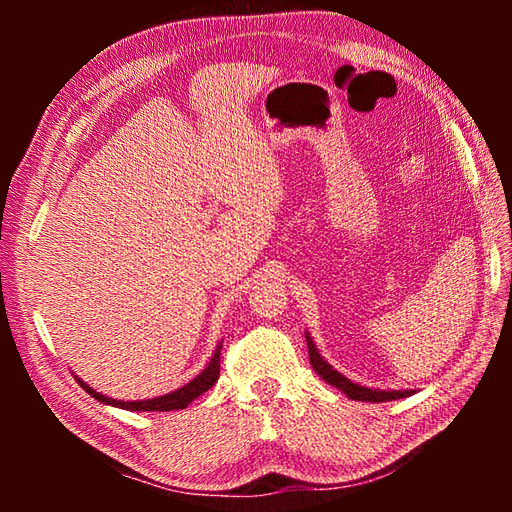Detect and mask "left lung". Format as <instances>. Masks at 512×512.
<instances>
[{
  "instance_id": "1",
  "label": "left lung",
  "mask_w": 512,
  "mask_h": 512,
  "mask_svg": "<svg viewBox=\"0 0 512 512\" xmlns=\"http://www.w3.org/2000/svg\"><path fill=\"white\" fill-rule=\"evenodd\" d=\"M306 343H308V354H310V365L314 372H317L325 383L341 389L347 398L352 400H361V402H385V400H398V398H407L411 394H416V391L411 389H374V387H365V385H358L354 380H350L347 376H343L341 372H336V369L325 361V358L319 354L317 345H314L310 332H306Z\"/></svg>"
}]
</instances>
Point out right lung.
I'll use <instances>...</instances> for the list:
<instances>
[{
  "label": "right lung",
  "instance_id": "right-lung-1",
  "mask_svg": "<svg viewBox=\"0 0 512 512\" xmlns=\"http://www.w3.org/2000/svg\"><path fill=\"white\" fill-rule=\"evenodd\" d=\"M220 350H222V343H217L213 356L209 358V363H206V367L202 369V372L191 378L187 385H182L178 389L169 391V394H162V396H156V398H147V400H116V398H110L101 394V391H96L94 387H90L88 383H85L83 378L74 376L76 383H79L85 391L92 398H96L99 402H103V405H112V407H118V409H127V411H173V409H184L189 407V402H193L198 396H202L204 391H209L215 383L217 378H220Z\"/></svg>",
  "mask_w": 512,
  "mask_h": 512
}]
</instances>
